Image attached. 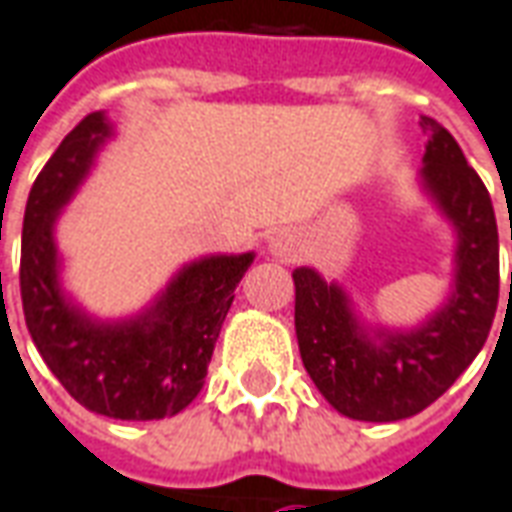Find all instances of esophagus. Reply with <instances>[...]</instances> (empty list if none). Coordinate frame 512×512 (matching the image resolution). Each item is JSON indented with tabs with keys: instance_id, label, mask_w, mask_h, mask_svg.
<instances>
[{
	"instance_id": "34e87169",
	"label": "esophagus",
	"mask_w": 512,
	"mask_h": 512,
	"mask_svg": "<svg viewBox=\"0 0 512 512\" xmlns=\"http://www.w3.org/2000/svg\"><path fill=\"white\" fill-rule=\"evenodd\" d=\"M267 250L278 262H295L297 253H300V239H297L295 231H278L267 242Z\"/></svg>"
}]
</instances>
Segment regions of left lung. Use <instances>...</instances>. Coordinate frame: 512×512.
Masks as SVG:
<instances>
[{
    "instance_id": "obj_1",
    "label": "left lung",
    "mask_w": 512,
    "mask_h": 512,
    "mask_svg": "<svg viewBox=\"0 0 512 512\" xmlns=\"http://www.w3.org/2000/svg\"><path fill=\"white\" fill-rule=\"evenodd\" d=\"M416 187L455 234L447 295L413 325L369 320L347 286L297 267L300 358L325 400L347 419L400 422L436 402L488 339L499 303V234L491 195L455 137L422 115Z\"/></svg>"
}]
</instances>
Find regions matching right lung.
<instances>
[{
  "mask_svg": "<svg viewBox=\"0 0 512 512\" xmlns=\"http://www.w3.org/2000/svg\"><path fill=\"white\" fill-rule=\"evenodd\" d=\"M112 137L107 112H90L32 184L21 231V303L38 353L79 405L110 419L151 422L176 416L201 394L234 289L256 253L184 262L126 317L88 311L65 289L57 223Z\"/></svg>",
  "mask_w": 512,
  "mask_h": 512,
  "instance_id": "right-lung-1",
  "label": "right lung"
}]
</instances>
